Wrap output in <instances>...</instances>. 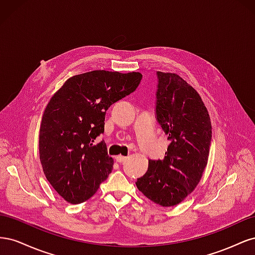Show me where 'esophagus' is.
<instances>
[{
    "mask_svg": "<svg viewBox=\"0 0 255 255\" xmlns=\"http://www.w3.org/2000/svg\"><path fill=\"white\" fill-rule=\"evenodd\" d=\"M127 156H122V155H118L117 157H116V160H117L118 161V163H125V161L127 160Z\"/></svg>",
    "mask_w": 255,
    "mask_h": 255,
    "instance_id": "esophagus-1",
    "label": "esophagus"
}]
</instances>
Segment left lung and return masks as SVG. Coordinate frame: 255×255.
Listing matches in <instances>:
<instances>
[{
  "label": "left lung",
  "instance_id": "left-lung-1",
  "mask_svg": "<svg viewBox=\"0 0 255 255\" xmlns=\"http://www.w3.org/2000/svg\"><path fill=\"white\" fill-rule=\"evenodd\" d=\"M156 119L170 141L163 160L149 159L136 186L154 203H181L201 180L212 140L210 115L197 90L179 74L157 71Z\"/></svg>",
  "mask_w": 255,
  "mask_h": 255
}]
</instances>
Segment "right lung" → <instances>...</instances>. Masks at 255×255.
Instances as JSON below:
<instances>
[{"label": "right lung", "instance_id": "1", "mask_svg": "<svg viewBox=\"0 0 255 255\" xmlns=\"http://www.w3.org/2000/svg\"><path fill=\"white\" fill-rule=\"evenodd\" d=\"M141 79L139 72L95 70L68 79L51 98L40 123L39 156L45 177L67 202H85L112 172L114 159L96 139L109 107Z\"/></svg>", "mask_w": 255, "mask_h": 255}]
</instances>
